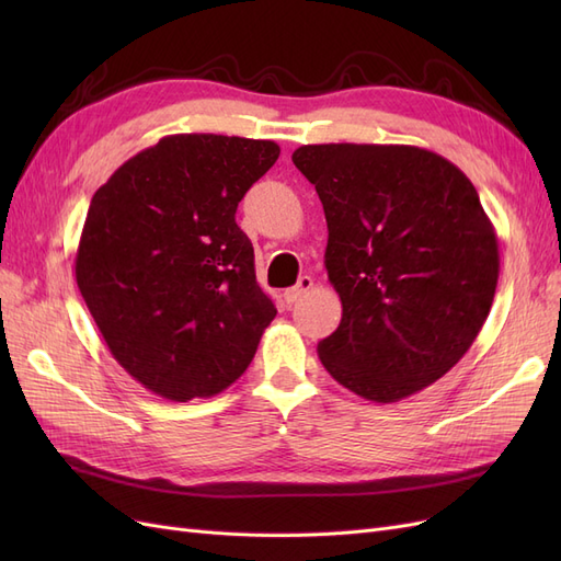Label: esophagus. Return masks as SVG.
Wrapping results in <instances>:
<instances>
[{
	"label": "esophagus",
	"mask_w": 561,
	"mask_h": 561,
	"mask_svg": "<svg viewBox=\"0 0 561 561\" xmlns=\"http://www.w3.org/2000/svg\"><path fill=\"white\" fill-rule=\"evenodd\" d=\"M311 287H313V280H311L309 276H301L299 283H297L295 287H290V290H285L283 297H285L287 304H295V301H299L301 297H307Z\"/></svg>",
	"instance_id": "1"
}]
</instances>
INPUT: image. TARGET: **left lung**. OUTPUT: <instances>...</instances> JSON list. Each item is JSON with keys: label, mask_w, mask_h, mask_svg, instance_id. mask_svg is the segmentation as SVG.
I'll return each mask as SVG.
<instances>
[{"label": "left lung", "mask_w": 561, "mask_h": 561, "mask_svg": "<svg viewBox=\"0 0 561 561\" xmlns=\"http://www.w3.org/2000/svg\"><path fill=\"white\" fill-rule=\"evenodd\" d=\"M293 161L325 210L342 299L320 363L371 402L419 393L463 358L494 301L499 241L478 192L412 145H304Z\"/></svg>", "instance_id": "left-lung-1"}]
</instances>
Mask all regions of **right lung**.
<instances>
[{
    "label": "right lung",
    "instance_id": "add662e5",
    "mask_svg": "<svg viewBox=\"0 0 561 561\" xmlns=\"http://www.w3.org/2000/svg\"><path fill=\"white\" fill-rule=\"evenodd\" d=\"M278 154L271 140L165 135L93 194L77 285L116 363L151 393L225 390L276 318L236 208Z\"/></svg>",
    "mask_w": 561,
    "mask_h": 561
}]
</instances>
